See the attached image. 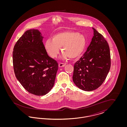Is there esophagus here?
Instances as JSON below:
<instances>
[{
	"label": "esophagus",
	"instance_id": "obj_1",
	"mask_svg": "<svg viewBox=\"0 0 127 127\" xmlns=\"http://www.w3.org/2000/svg\"><path fill=\"white\" fill-rule=\"evenodd\" d=\"M65 66V64L62 63H60L59 64V66L60 67H63Z\"/></svg>",
	"mask_w": 127,
	"mask_h": 127
}]
</instances>
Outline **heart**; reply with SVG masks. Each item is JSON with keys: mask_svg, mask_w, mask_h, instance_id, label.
Instances as JSON below:
<instances>
[{"mask_svg": "<svg viewBox=\"0 0 127 127\" xmlns=\"http://www.w3.org/2000/svg\"><path fill=\"white\" fill-rule=\"evenodd\" d=\"M86 44L83 35L73 31H65L55 34L52 39H47L44 47L48 54L52 58L57 57L61 48L63 52L62 58L66 60L79 57L83 52Z\"/></svg>", "mask_w": 127, "mask_h": 127, "instance_id": "b5f03b06", "label": "heart"}]
</instances>
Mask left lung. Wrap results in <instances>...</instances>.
I'll return each instance as SVG.
<instances>
[{
	"instance_id": "left-lung-1",
	"label": "left lung",
	"mask_w": 127,
	"mask_h": 127,
	"mask_svg": "<svg viewBox=\"0 0 127 127\" xmlns=\"http://www.w3.org/2000/svg\"><path fill=\"white\" fill-rule=\"evenodd\" d=\"M87 50L74 66L73 81L80 89L86 91L96 90L105 80L110 68L108 43L95 29Z\"/></svg>"
}]
</instances>
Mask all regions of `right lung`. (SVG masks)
I'll use <instances>...</instances> for the list:
<instances>
[{"mask_svg":"<svg viewBox=\"0 0 127 127\" xmlns=\"http://www.w3.org/2000/svg\"><path fill=\"white\" fill-rule=\"evenodd\" d=\"M38 30L26 31L16 43L13 63L16 78L26 91L36 96L48 93L55 83L57 61L50 58Z\"/></svg>","mask_w":127,"mask_h":127,"instance_id":"obj_1","label":"right lung"}]
</instances>
